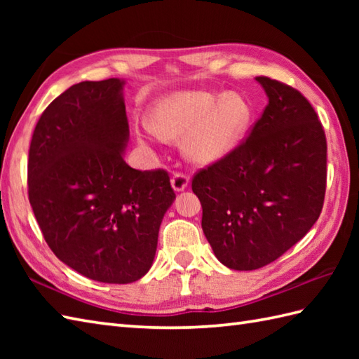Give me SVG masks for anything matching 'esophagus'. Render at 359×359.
<instances>
[{
  "mask_svg": "<svg viewBox=\"0 0 359 359\" xmlns=\"http://www.w3.org/2000/svg\"><path fill=\"white\" fill-rule=\"evenodd\" d=\"M188 185H189V179H188V175H185V174L177 172V174H174L172 177H171V187H172V189H174L175 193L184 191V189Z\"/></svg>",
  "mask_w": 359,
  "mask_h": 359,
  "instance_id": "1",
  "label": "esophagus"
}]
</instances>
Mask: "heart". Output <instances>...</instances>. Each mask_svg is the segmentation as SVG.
<instances>
[{
    "label": "heart",
    "instance_id": "1",
    "mask_svg": "<svg viewBox=\"0 0 359 359\" xmlns=\"http://www.w3.org/2000/svg\"><path fill=\"white\" fill-rule=\"evenodd\" d=\"M253 109L238 93L175 90L152 104L149 121L134 126L140 144L162 139L180 140L187 157L208 166L226 158L239 147Z\"/></svg>",
    "mask_w": 359,
    "mask_h": 359
}]
</instances>
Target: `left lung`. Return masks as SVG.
<instances>
[{"mask_svg": "<svg viewBox=\"0 0 359 359\" xmlns=\"http://www.w3.org/2000/svg\"><path fill=\"white\" fill-rule=\"evenodd\" d=\"M269 104L245 143L196 174L202 230L215 256L248 271L276 261L321 215L327 143L299 90L256 77Z\"/></svg>", "mask_w": 359, "mask_h": 359, "instance_id": "obj_1", "label": "left lung"}]
</instances>
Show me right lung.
Masks as SVG:
<instances>
[{"label":"right lung","mask_w":359,"mask_h":359,"mask_svg":"<svg viewBox=\"0 0 359 359\" xmlns=\"http://www.w3.org/2000/svg\"><path fill=\"white\" fill-rule=\"evenodd\" d=\"M123 79L81 81L41 114L29 149V201L60 261L93 280L129 284L154 261L175 194L168 172L125 162Z\"/></svg>","instance_id":"right-lung-1"}]
</instances>
